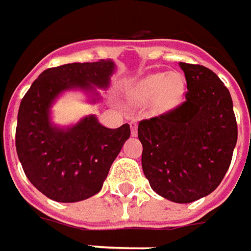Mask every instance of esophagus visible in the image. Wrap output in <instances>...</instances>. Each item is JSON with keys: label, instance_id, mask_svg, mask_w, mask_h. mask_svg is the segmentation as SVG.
<instances>
[{"label": "esophagus", "instance_id": "esophagus-1", "mask_svg": "<svg viewBox=\"0 0 251 251\" xmlns=\"http://www.w3.org/2000/svg\"><path fill=\"white\" fill-rule=\"evenodd\" d=\"M130 133H132V136H137V121L136 119L130 121Z\"/></svg>", "mask_w": 251, "mask_h": 251}]
</instances>
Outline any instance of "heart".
Here are the masks:
<instances>
[{
	"instance_id": "b5f03b06",
	"label": "heart",
	"mask_w": 251,
	"mask_h": 251,
	"mask_svg": "<svg viewBox=\"0 0 251 251\" xmlns=\"http://www.w3.org/2000/svg\"><path fill=\"white\" fill-rule=\"evenodd\" d=\"M185 90V78L178 73L154 74L146 78L137 86L134 92V99L137 101L146 103L156 97V105L161 110H169L180 101Z\"/></svg>"
}]
</instances>
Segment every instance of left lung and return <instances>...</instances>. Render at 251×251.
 I'll list each match as a JSON object with an SVG mask.
<instances>
[{
  "label": "left lung",
  "instance_id": "8db88e82",
  "mask_svg": "<svg viewBox=\"0 0 251 251\" xmlns=\"http://www.w3.org/2000/svg\"><path fill=\"white\" fill-rule=\"evenodd\" d=\"M185 100L139 122L141 165L151 188L176 203L211 194L232 161L238 125L224 82L201 64L180 61Z\"/></svg>",
  "mask_w": 251,
  "mask_h": 251
}]
</instances>
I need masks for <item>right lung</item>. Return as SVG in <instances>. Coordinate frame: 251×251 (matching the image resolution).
Here are the masks:
<instances>
[{
  "label": "right lung",
  "mask_w": 251,
  "mask_h": 251,
  "mask_svg": "<svg viewBox=\"0 0 251 251\" xmlns=\"http://www.w3.org/2000/svg\"><path fill=\"white\" fill-rule=\"evenodd\" d=\"M114 63H71L41 73L18 112L16 151L27 178L56 202H79L103 187L112 162L130 136V126L104 127L95 115L63 130L50 125L49 107L70 88H107Z\"/></svg>",
  "instance_id": "1"
}]
</instances>
